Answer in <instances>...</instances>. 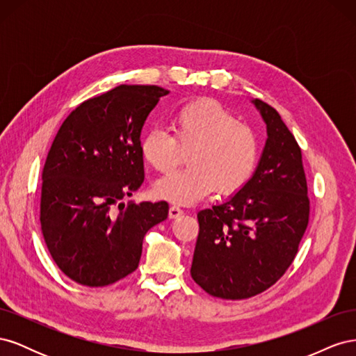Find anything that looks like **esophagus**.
I'll use <instances>...</instances> for the list:
<instances>
[{
    "instance_id": "1",
    "label": "esophagus",
    "mask_w": 356,
    "mask_h": 356,
    "mask_svg": "<svg viewBox=\"0 0 356 356\" xmlns=\"http://www.w3.org/2000/svg\"><path fill=\"white\" fill-rule=\"evenodd\" d=\"M182 213H184V209H181L179 207H177V204H172V207L169 208V217L170 218H178V217H181Z\"/></svg>"
}]
</instances>
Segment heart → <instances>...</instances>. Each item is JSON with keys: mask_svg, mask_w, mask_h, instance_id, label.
Instances as JSON below:
<instances>
[{"mask_svg": "<svg viewBox=\"0 0 356 356\" xmlns=\"http://www.w3.org/2000/svg\"><path fill=\"white\" fill-rule=\"evenodd\" d=\"M174 134L153 127L141 139V154L159 172L178 163L183 149L188 169L156 181L154 196L177 204H193L217 191L230 196L252 178L258 161L254 129L236 120L232 111L213 99L191 101L172 115Z\"/></svg>", "mask_w": 356, "mask_h": 356, "instance_id": "1", "label": "heart"}]
</instances>
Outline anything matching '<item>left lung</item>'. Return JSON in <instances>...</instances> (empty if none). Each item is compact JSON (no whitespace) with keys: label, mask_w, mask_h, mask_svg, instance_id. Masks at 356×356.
<instances>
[{"label":"left lung","mask_w":356,"mask_h":356,"mask_svg":"<svg viewBox=\"0 0 356 356\" xmlns=\"http://www.w3.org/2000/svg\"><path fill=\"white\" fill-rule=\"evenodd\" d=\"M267 126L260 163L233 197L197 213L191 277L212 297L243 300L275 285L293 264L310 200L301 149L279 113L255 99Z\"/></svg>","instance_id":"left-lung-1"}]
</instances>
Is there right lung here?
Instances as JSON below:
<instances>
[{
  "instance_id": "obj_1",
  "label": "right lung",
  "mask_w": 356,
  "mask_h": 356,
  "mask_svg": "<svg viewBox=\"0 0 356 356\" xmlns=\"http://www.w3.org/2000/svg\"><path fill=\"white\" fill-rule=\"evenodd\" d=\"M159 86H117L81 102L62 123L42 169L41 230L74 282L106 286L136 270L145 233L168 218V202L118 204L144 182L141 131Z\"/></svg>"
}]
</instances>
